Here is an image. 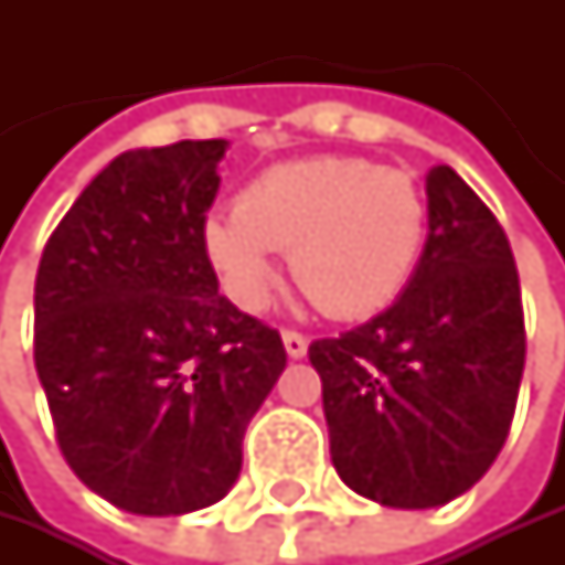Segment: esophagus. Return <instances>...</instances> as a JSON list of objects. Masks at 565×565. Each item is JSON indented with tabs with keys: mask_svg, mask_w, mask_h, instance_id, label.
Segmentation results:
<instances>
[{
	"mask_svg": "<svg viewBox=\"0 0 565 565\" xmlns=\"http://www.w3.org/2000/svg\"><path fill=\"white\" fill-rule=\"evenodd\" d=\"M280 339H285V352H288L291 359H305V355H308V339H305L301 332H285Z\"/></svg>",
	"mask_w": 565,
	"mask_h": 565,
	"instance_id": "1",
	"label": "esophagus"
}]
</instances>
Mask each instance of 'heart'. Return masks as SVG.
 <instances>
[{
  "instance_id": "b5f03b06",
  "label": "heart",
  "mask_w": 565,
  "mask_h": 565,
  "mask_svg": "<svg viewBox=\"0 0 565 565\" xmlns=\"http://www.w3.org/2000/svg\"><path fill=\"white\" fill-rule=\"evenodd\" d=\"M427 236L424 192L399 169L352 156H311L260 172L233 213H210L203 254L223 295L260 311L277 280V250L332 318L390 308L417 270Z\"/></svg>"
}]
</instances>
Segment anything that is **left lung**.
Listing matches in <instances>:
<instances>
[{
    "label": "left lung",
    "instance_id": "1",
    "mask_svg": "<svg viewBox=\"0 0 565 565\" xmlns=\"http://www.w3.org/2000/svg\"><path fill=\"white\" fill-rule=\"evenodd\" d=\"M308 359L355 494L437 509L494 465L525 369L522 291L505 230L450 166L427 172V244L403 295Z\"/></svg>",
    "mask_w": 565,
    "mask_h": 565
}]
</instances>
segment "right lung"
Masks as SVG:
<instances>
[{"label": "right lung", "instance_id": "add662e5", "mask_svg": "<svg viewBox=\"0 0 565 565\" xmlns=\"http://www.w3.org/2000/svg\"><path fill=\"white\" fill-rule=\"evenodd\" d=\"M230 141L131 148L60 220L36 270V373L74 475L131 515L236 484L288 352L220 295L203 223Z\"/></svg>", "mask_w": 565, "mask_h": 565}]
</instances>
